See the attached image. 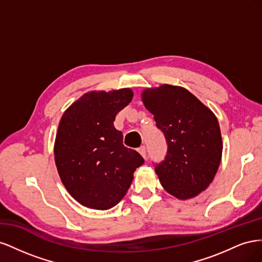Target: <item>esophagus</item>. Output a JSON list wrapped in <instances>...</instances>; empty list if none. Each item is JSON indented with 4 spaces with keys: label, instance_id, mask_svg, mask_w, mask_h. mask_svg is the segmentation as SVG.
Here are the masks:
<instances>
[{
    "label": "esophagus",
    "instance_id": "obj_1",
    "mask_svg": "<svg viewBox=\"0 0 262 262\" xmlns=\"http://www.w3.org/2000/svg\"><path fill=\"white\" fill-rule=\"evenodd\" d=\"M138 152L142 155V156H143L144 158H145V160H146V155H147V153H146V147L144 146V145H142L141 147H139L138 148Z\"/></svg>",
    "mask_w": 262,
    "mask_h": 262
}]
</instances>
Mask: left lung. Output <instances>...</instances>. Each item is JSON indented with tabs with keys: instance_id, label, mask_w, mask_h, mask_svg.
I'll list each match as a JSON object with an SVG mask.
<instances>
[{
	"instance_id": "1",
	"label": "left lung",
	"mask_w": 262,
	"mask_h": 262,
	"mask_svg": "<svg viewBox=\"0 0 262 262\" xmlns=\"http://www.w3.org/2000/svg\"><path fill=\"white\" fill-rule=\"evenodd\" d=\"M165 136L167 154L155 164L166 191L178 199H190L208 188L222 157V137L216 117L186 89L162 85L142 94Z\"/></svg>"
}]
</instances>
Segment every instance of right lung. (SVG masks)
<instances>
[{"instance_id": "add662e5", "label": "right lung", "mask_w": 262, "mask_h": 262, "mask_svg": "<svg viewBox=\"0 0 262 262\" xmlns=\"http://www.w3.org/2000/svg\"><path fill=\"white\" fill-rule=\"evenodd\" d=\"M133 97L130 89L91 92L70 106L59 123L54 160L63 185L84 207L108 210L120 202L133 172L144 163L125 147L116 115Z\"/></svg>"}]
</instances>
